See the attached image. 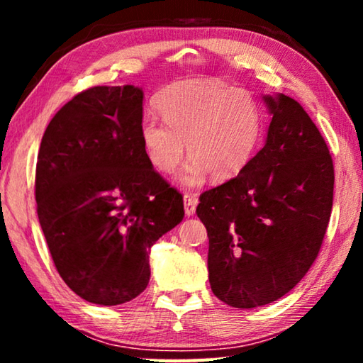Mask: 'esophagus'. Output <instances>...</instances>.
I'll return each instance as SVG.
<instances>
[{
    "instance_id": "1",
    "label": "esophagus",
    "mask_w": 363,
    "mask_h": 363,
    "mask_svg": "<svg viewBox=\"0 0 363 363\" xmlns=\"http://www.w3.org/2000/svg\"><path fill=\"white\" fill-rule=\"evenodd\" d=\"M196 203H199V200L195 199V195H192V194L184 195V211H186L187 216H194Z\"/></svg>"
}]
</instances>
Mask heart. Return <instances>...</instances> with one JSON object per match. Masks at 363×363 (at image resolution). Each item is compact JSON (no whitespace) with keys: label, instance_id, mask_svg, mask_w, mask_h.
Masks as SVG:
<instances>
[{"label":"heart","instance_id":"obj_1","mask_svg":"<svg viewBox=\"0 0 363 363\" xmlns=\"http://www.w3.org/2000/svg\"><path fill=\"white\" fill-rule=\"evenodd\" d=\"M163 121L145 116L140 143L150 164L163 174L190 157L179 181L200 186L208 174L229 181L247 168L259 145L262 116L253 96L216 82H186L169 86L157 99Z\"/></svg>","mask_w":363,"mask_h":363}]
</instances>
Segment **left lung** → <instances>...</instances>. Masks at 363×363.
<instances>
[{
    "label": "left lung",
    "mask_w": 363,
    "mask_h": 363,
    "mask_svg": "<svg viewBox=\"0 0 363 363\" xmlns=\"http://www.w3.org/2000/svg\"><path fill=\"white\" fill-rule=\"evenodd\" d=\"M272 115L266 144L240 174L200 195L213 293L232 307L277 301L320 251L333 206L327 143L301 104L264 96Z\"/></svg>",
    "instance_id": "left-lung-1"
}]
</instances>
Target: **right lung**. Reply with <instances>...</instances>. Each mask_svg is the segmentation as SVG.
I'll use <instances>...</instances> for the list:
<instances>
[{"mask_svg":"<svg viewBox=\"0 0 363 363\" xmlns=\"http://www.w3.org/2000/svg\"><path fill=\"white\" fill-rule=\"evenodd\" d=\"M144 93L94 86L54 115L35 176L36 211L62 280L93 304L116 306L150 280L152 245L184 218L182 195L140 143Z\"/></svg>","mask_w":363,"mask_h":363,"instance_id":"1","label":"right lung"}]
</instances>
